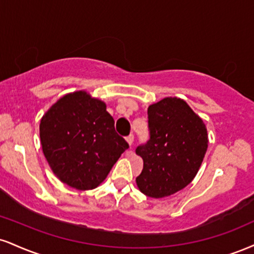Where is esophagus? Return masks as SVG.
Masks as SVG:
<instances>
[{
  "instance_id": "obj_1",
  "label": "esophagus",
  "mask_w": 254,
  "mask_h": 254,
  "mask_svg": "<svg viewBox=\"0 0 254 254\" xmlns=\"http://www.w3.org/2000/svg\"><path fill=\"white\" fill-rule=\"evenodd\" d=\"M125 139H127V142L129 143V145L131 146V145H132V143H133V135H129Z\"/></svg>"
}]
</instances>
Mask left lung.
I'll use <instances>...</instances> for the list:
<instances>
[{
    "mask_svg": "<svg viewBox=\"0 0 254 254\" xmlns=\"http://www.w3.org/2000/svg\"><path fill=\"white\" fill-rule=\"evenodd\" d=\"M150 138L138 145L143 170L137 187L160 198L177 193L193 181L208 146L206 125L185 100L168 97L148 108Z\"/></svg>",
    "mask_w": 254,
    "mask_h": 254,
    "instance_id": "8db88e82",
    "label": "left lung"
}]
</instances>
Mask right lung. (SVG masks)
<instances>
[{
  "label": "right lung",
  "mask_w": 254,
  "mask_h": 254,
  "mask_svg": "<svg viewBox=\"0 0 254 254\" xmlns=\"http://www.w3.org/2000/svg\"><path fill=\"white\" fill-rule=\"evenodd\" d=\"M42 151L61 182L94 189L129 148L115 130L105 103L85 91L60 98L40 122Z\"/></svg>",
  "instance_id": "1"
}]
</instances>
